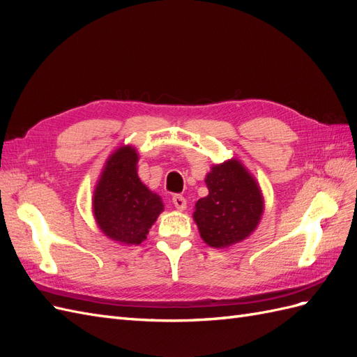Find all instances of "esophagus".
I'll list each match as a JSON object with an SVG mask.
<instances>
[{"label":"esophagus","mask_w":357,"mask_h":357,"mask_svg":"<svg viewBox=\"0 0 357 357\" xmlns=\"http://www.w3.org/2000/svg\"><path fill=\"white\" fill-rule=\"evenodd\" d=\"M172 204H174V207L180 211L186 208V199H185V197H181V195L172 197Z\"/></svg>","instance_id":"obj_1"}]
</instances>
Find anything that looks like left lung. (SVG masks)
<instances>
[{
  "label": "left lung",
  "mask_w": 357,
  "mask_h": 357,
  "mask_svg": "<svg viewBox=\"0 0 357 357\" xmlns=\"http://www.w3.org/2000/svg\"><path fill=\"white\" fill-rule=\"evenodd\" d=\"M208 195L193 213L202 240L211 247H228L244 240L261 220L264 202L256 181L238 160L213 167L205 178Z\"/></svg>",
  "instance_id": "1"
}]
</instances>
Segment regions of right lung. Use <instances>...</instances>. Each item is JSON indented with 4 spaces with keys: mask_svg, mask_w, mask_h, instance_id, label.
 I'll list each match as a JSON object with an SVG mask.
<instances>
[{
    "mask_svg": "<svg viewBox=\"0 0 357 357\" xmlns=\"http://www.w3.org/2000/svg\"><path fill=\"white\" fill-rule=\"evenodd\" d=\"M137 162L132 147L119 149L107 160L93 195V214L101 231L123 244L142 243L164 210L162 198L138 178Z\"/></svg>",
    "mask_w": 357,
    "mask_h": 357,
    "instance_id": "1",
    "label": "right lung"
}]
</instances>
